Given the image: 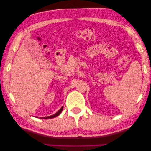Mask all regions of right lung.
Here are the masks:
<instances>
[{
	"instance_id": "right-lung-1",
	"label": "right lung",
	"mask_w": 151,
	"mask_h": 151,
	"mask_svg": "<svg viewBox=\"0 0 151 151\" xmlns=\"http://www.w3.org/2000/svg\"><path fill=\"white\" fill-rule=\"evenodd\" d=\"M63 106H62L61 108H60V110L58 111L57 113H55V114H53V115H50V116H48V117H40L41 119H51V118H53V117H57V116H58V115L60 114L61 113V112L62 111H63Z\"/></svg>"
}]
</instances>
